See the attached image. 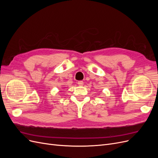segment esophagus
<instances>
[{
	"label": "esophagus",
	"mask_w": 158,
	"mask_h": 158,
	"mask_svg": "<svg viewBox=\"0 0 158 158\" xmlns=\"http://www.w3.org/2000/svg\"><path fill=\"white\" fill-rule=\"evenodd\" d=\"M78 84L79 85H83V84H84V82H83V81H78Z\"/></svg>",
	"instance_id": "34e87169"
}]
</instances>
